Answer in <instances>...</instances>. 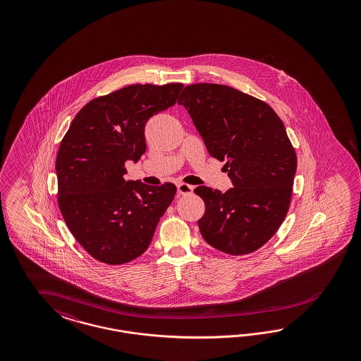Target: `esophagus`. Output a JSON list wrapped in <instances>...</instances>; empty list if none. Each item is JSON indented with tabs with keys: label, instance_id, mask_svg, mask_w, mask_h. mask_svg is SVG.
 Here are the masks:
<instances>
[{
	"label": "esophagus",
	"instance_id": "1",
	"mask_svg": "<svg viewBox=\"0 0 361 361\" xmlns=\"http://www.w3.org/2000/svg\"><path fill=\"white\" fill-rule=\"evenodd\" d=\"M177 192H178V195H192L193 186L188 185L185 183H180V184H177Z\"/></svg>",
	"mask_w": 361,
	"mask_h": 361
}]
</instances>
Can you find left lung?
<instances>
[{
  "mask_svg": "<svg viewBox=\"0 0 361 361\" xmlns=\"http://www.w3.org/2000/svg\"><path fill=\"white\" fill-rule=\"evenodd\" d=\"M184 106L209 154L225 161L233 188L197 186L205 202L202 238L219 252H255L282 225L291 201L296 154L283 121L269 104L235 88L197 83L184 88Z\"/></svg>",
  "mask_w": 361,
  "mask_h": 361,
  "instance_id": "8db88e82",
  "label": "left lung"
}]
</instances>
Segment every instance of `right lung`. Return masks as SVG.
Masks as SVG:
<instances>
[{
	"label": "right lung",
	"instance_id": "1",
	"mask_svg": "<svg viewBox=\"0 0 361 361\" xmlns=\"http://www.w3.org/2000/svg\"><path fill=\"white\" fill-rule=\"evenodd\" d=\"M183 83L132 85L80 109L59 145L55 171L66 225L100 262L121 264L148 249L176 185L126 180L127 161L147 149L144 128L172 107Z\"/></svg>",
	"mask_w": 361,
	"mask_h": 361
}]
</instances>
